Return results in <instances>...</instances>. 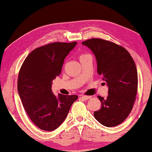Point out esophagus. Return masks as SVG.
Wrapping results in <instances>:
<instances>
[{"instance_id":"esophagus-1","label":"esophagus","mask_w":152,"mask_h":152,"mask_svg":"<svg viewBox=\"0 0 152 152\" xmlns=\"http://www.w3.org/2000/svg\"><path fill=\"white\" fill-rule=\"evenodd\" d=\"M81 99H82L83 100H87V99L91 98V96H86V95H82V96L80 97Z\"/></svg>"}]
</instances>
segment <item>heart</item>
<instances>
[{
	"instance_id": "heart-1",
	"label": "heart",
	"mask_w": 152,
	"mask_h": 152,
	"mask_svg": "<svg viewBox=\"0 0 152 152\" xmlns=\"http://www.w3.org/2000/svg\"><path fill=\"white\" fill-rule=\"evenodd\" d=\"M86 55H86V54H83V55H82L80 56V59H82V57H85V56Z\"/></svg>"
}]
</instances>
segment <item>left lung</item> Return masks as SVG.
<instances>
[{"label":"left lung","mask_w":152,"mask_h":152,"mask_svg":"<svg viewBox=\"0 0 152 152\" xmlns=\"http://www.w3.org/2000/svg\"><path fill=\"white\" fill-rule=\"evenodd\" d=\"M94 54L97 71L109 88L107 98L97 96L101 109L94 112L99 123L111 127L122 123L132 111L138 90V72L132 56L123 47L101 39L83 41Z\"/></svg>","instance_id":"obj_1"}]
</instances>
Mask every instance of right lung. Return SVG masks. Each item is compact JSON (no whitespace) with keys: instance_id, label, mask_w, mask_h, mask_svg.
<instances>
[{"instance_id":"add662e5","label":"right lung","mask_w":152,"mask_h":152,"mask_svg":"<svg viewBox=\"0 0 152 152\" xmlns=\"http://www.w3.org/2000/svg\"><path fill=\"white\" fill-rule=\"evenodd\" d=\"M77 42H55L29 54L18 73V92L26 113L37 126L53 131L65 120L77 95L58 96L52 91V82L59 75L64 59Z\"/></svg>"}]
</instances>
